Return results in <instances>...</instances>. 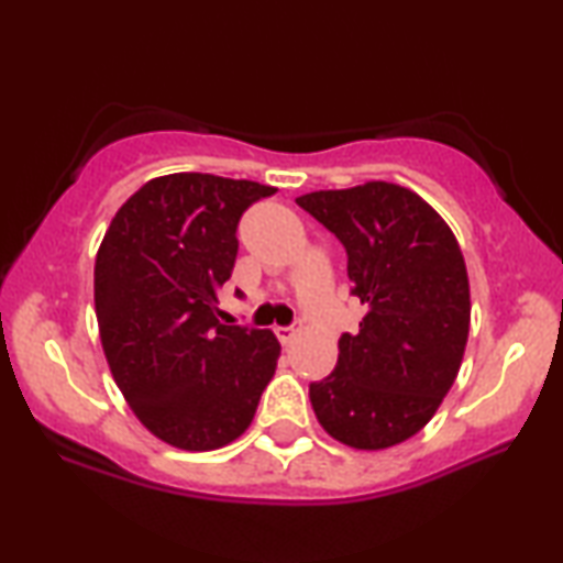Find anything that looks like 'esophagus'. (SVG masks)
<instances>
[{
  "label": "esophagus",
  "mask_w": 563,
  "mask_h": 563,
  "mask_svg": "<svg viewBox=\"0 0 563 563\" xmlns=\"http://www.w3.org/2000/svg\"><path fill=\"white\" fill-rule=\"evenodd\" d=\"M297 333H299L297 328H276V338H279L284 345H289L291 341H295Z\"/></svg>",
  "instance_id": "obj_1"
}]
</instances>
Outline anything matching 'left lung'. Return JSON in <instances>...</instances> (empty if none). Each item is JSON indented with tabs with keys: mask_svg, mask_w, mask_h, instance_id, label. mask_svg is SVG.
<instances>
[{
	"mask_svg": "<svg viewBox=\"0 0 563 563\" xmlns=\"http://www.w3.org/2000/svg\"><path fill=\"white\" fill-rule=\"evenodd\" d=\"M297 205L349 253L358 333L338 341L333 374L310 384L328 435L358 451L412 438L433 418L464 358L472 299L456 235L415 191L389 181L310 191Z\"/></svg>",
	"mask_w": 563,
	"mask_h": 563,
	"instance_id": "left-lung-1",
	"label": "left lung"
}]
</instances>
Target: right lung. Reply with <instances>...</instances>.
Returning <instances> with one entry per match:
<instances>
[{
    "label": "right lung",
    "mask_w": 563,
    "mask_h": 563,
    "mask_svg": "<svg viewBox=\"0 0 563 563\" xmlns=\"http://www.w3.org/2000/svg\"><path fill=\"white\" fill-rule=\"evenodd\" d=\"M274 191L212 174L158 176L120 207L97 251L95 307L114 384L176 449L214 451L243 435L276 372L272 330L218 320L241 214Z\"/></svg>",
    "instance_id": "right-lung-1"
}]
</instances>
